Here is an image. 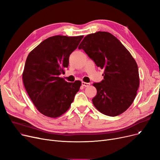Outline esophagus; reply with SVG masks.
Returning a JSON list of instances; mask_svg holds the SVG:
<instances>
[{"instance_id": "obj_1", "label": "esophagus", "mask_w": 160, "mask_h": 160, "mask_svg": "<svg viewBox=\"0 0 160 160\" xmlns=\"http://www.w3.org/2000/svg\"><path fill=\"white\" fill-rule=\"evenodd\" d=\"M82 85L84 87H89L90 86V83H87V82H82Z\"/></svg>"}]
</instances>
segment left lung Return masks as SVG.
<instances>
[{
	"label": "left lung",
	"mask_w": 160,
	"mask_h": 160,
	"mask_svg": "<svg viewBox=\"0 0 160 160\" xmlns=\"http://www.w3.org/2000/svg\"><path fill=\"white\" fill-rule=\"evenodd\" d=\"M78 49L84 50L96 65L104 70V79L94 83L97 95L93 105L102 114L116 116L133 103L139 86L135 60L121 42L108 32L87 35Z\"/></svg>",
	"instance_id": "obj_1"
}]
</instances>
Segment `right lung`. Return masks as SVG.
<instances>
[{"label":"right lung","mask_w":160,"mask_h":160,"mask_svg":"<svg viewBox=\"0 0 160 160\" xmlns=\"http://www.w3.org/2000/svg\"><path fill=\"white\" fill-rule=\"evenodd\" d=\"M83 37H51L27 56L23 84L34 106L46 116L57 118L67 112L79 91L80 81L67 82L59 76L68 67L69 56Z\"/></svg>","instance_id":"obj_1"}]
</instances>
